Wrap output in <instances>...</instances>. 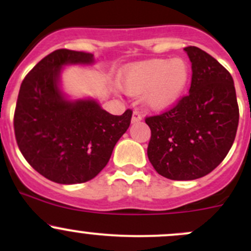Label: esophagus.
Listing matches in <instances>:
<instances>
[{
  "instance_id": "1",
  "label": "esophagus",
  "mask_w": 251,
  "mask_h": 251,
  "mask_svg": "<svg viewBox=\"0 0 251 251\" xmlns=\"http://www.w3.org/2000/svg\"><path fill=\"white\" fill-rule=\"evenodd\" d=\"M141 120H142V115H141L140 111H137V110L133 111V114H132V119H131V121H132V124H137V123H140Z\"/></svg>"
}]
</instances>
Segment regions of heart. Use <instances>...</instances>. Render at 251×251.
Masks as SVG:
<instances>
[{
	"instance_id": "b5f03b06",
	"label": "heart",
	"mask_w": 251,
	"mask_h": 251,
	"mask_svg": "<svg viewBox=\"0 0 251 251\" xmlns=\"http://www.w3.org/2000/svg\"><path fill=\"white\" fill-rule=\"evenodd\" d=\"M189 81V65L182 58L147 59L124 68L120 85L126 93L142 95L149 110L164 111L178 102Z\"/></svg>"
}]
</instances>
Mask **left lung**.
I'll return each mask as SVG.
<instances>
[{
	"instance_id": "1",
	"label": "left lung",
	"mask_w": 251,
	"mask_h": 251,
	"mask_svg": "<svg viewBox=\"0 0 251 251\" xmlns=\"http://www.w3.org/2000/svg\"><path fill=\"white\" fill-rule=\"evenodd\" d=\"M192 63L189 93L173 109L149 116L148 159L161 176L191 181L226 158L237 133L239 109L231 74L206 52L184 48Z\"/></svg>"
}]
</instances>
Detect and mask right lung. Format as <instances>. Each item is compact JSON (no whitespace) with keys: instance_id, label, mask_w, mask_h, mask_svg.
<instances>
[{"instance_id":"obj_1","label":"right lung","mask_w":251,"mask_h":251,"mask_svg":"<svg viewBox=\"0 0 251 251\" xmlns=\"http://www.w3.org/2000/svg\"><path fill=\"white\" fill-rule=\"evenodd\" d=\"M92 64V53L54 50L30 70L18 95V147L37 173L60 184L83 183L97 176L131 123L130 109L111 115L95 98L72 100L63 91L65 67Z\"/></svg>"}]
</instances>
